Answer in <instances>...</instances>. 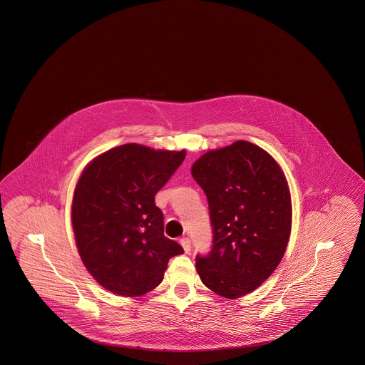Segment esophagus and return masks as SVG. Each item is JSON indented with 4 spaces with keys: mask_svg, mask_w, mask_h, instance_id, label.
Instances as JSON below:
<instances>
[{
    "mask_svg": "<svg viewBox=\"0 0 365 365\" xmlns=\"http://www.w3.org/2000/svg\"><path fill=\"white\" fill-rule=\"evenodd\" d=\"M180 245L183 246L185 253L190 255V252H191V241H190V238H182L180 240Z\"/></svg>",
    "mask_w": 365,
    "mask_h": 365,
    "instance_id": "1",
    "label": "esophagus"
}]
</instances>
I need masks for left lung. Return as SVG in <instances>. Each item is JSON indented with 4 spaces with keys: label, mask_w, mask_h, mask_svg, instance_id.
I'll return each instance as SVG.
<instances>
[{
    "label": "left lung",
    "mask_w": 365,
    "mask_h": 365,
    "mask_svg": "<svg viewBox=\"0 0 365 365\" xmlns=\"http://www.w3.org/2000/svg\"><path fill=\"white\" fill-rule=\"evenodd\" d=\"M191 174L207 197L212 227L210 252L197 255V272L214 293L238 299L269 278L287 250V179L270 155L245 140L202 155Z\"/></svg>",
    "instance_id": "8db88e82"
}]
</instances>
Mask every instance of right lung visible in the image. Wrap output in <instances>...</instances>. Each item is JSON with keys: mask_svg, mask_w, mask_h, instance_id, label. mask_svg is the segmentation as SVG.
I'll list each match as a JSON object with an SVG mask.
<instances>
[{"mask_svg": "<svg viewBox=\"0 0 365 365\" xmlns=\"http://www.w3.org/2000/svg\"><path fill=\"white\" fill-rule=\"evenodd\" d=\"M186 151L123 144L93 159L78 179L72 226L83 264L101 287L136 297L158 287L183 247L165 237L155 205Z\"/></svg>", "mask_w": 365, "mask_h": 365, "instance_id": "obj_1", "label": "right lung"}]
</instances>
